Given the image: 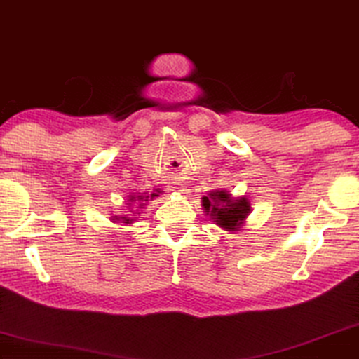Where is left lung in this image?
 <instances>
[{"instance_id":"obj_1","label":"left lung","mask_w":359,"mask_h":359,"mask_svg":"<svg viewBox=\"0 0 359 359\" xmlns=\"http://www.w3.org/2000/svg\"><path fill=\"white\" fill-rule=\"evenodd\" d=\"M206 216L226 232H237L247 222L251 206L247 196H233L227 190H212L201 198Z\"/></svg>"}]
</instances>
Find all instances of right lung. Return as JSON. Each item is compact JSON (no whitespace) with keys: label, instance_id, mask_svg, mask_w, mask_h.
I'll return each instance as SVG.
<instances>
[{"label":"right lung","instance_id":"obj_1","mask_svg":"<svg viewBox=\"0 0 359 359\" xmlns=\"http://www.w3.org/2000/svg\"><path fill=\"white\" fill-rule=\"evenodd\" d=\"M159 194H161L159 190H154L153 194H147V191H145V194H137V195L132 194V195H128V205H132V203H137V208H143L149 200H153V198L159 196ZM133 214H137V212H133ZM138 214H140V212H138ZM135 219L137 217H132V216H128V214H124V216H111V222H121V224H126V226H128V224L135 222Z\"/></svg>","mask_w":359,"mask_h":359}]
</instances>
